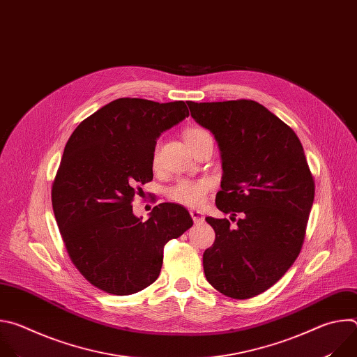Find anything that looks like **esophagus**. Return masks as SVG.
<instances>
[{"label":"esophagus","mask_w":357,"mask_h":357,"mask_svg":"<svg viewBox=\"0 0 357 357\" xmlns=\"http://www.w3.org/2000/svg\"><path fill=\"white\" fill-rule=\"evenodd\" d=\"M190 216H192L195 223H200V222H203V219H205V218H203L202 212H199V211H190Z\"/></svg>","instance_id":"34e87169"}]
</instances>
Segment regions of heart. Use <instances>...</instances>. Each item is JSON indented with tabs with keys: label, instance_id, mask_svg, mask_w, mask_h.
<instances>
[{
	"label": "heart",
	"instance_id": "1",
	"mask_svg": "<svg viewBox=\"0 0 357 357\" xmlns=\"http://www.w3.org/2000/svg\"><path fill=\"white\" fill-rule=\"evenodd\" d=\"M205 135H209V134L205 130L197 128V127L186 128L183 132V138H185L188 146ZM157 160H158V145L154 149V154H152V164L155 165ZM211 188H212V185L209 181L181 179L174 186H171L167 193L171 200L181 203V205H185L189 208H197L205 203L208 193L211 192Z\"/></svg>",
	"mask_w": 357,
	"mask_h": 357
}]
</instances>
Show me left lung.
<instances>
[{"instance_id":"1","label":"left lung","mask_w":357,"mask_h":357,"mask_svg":"<svg viewBox=\"0 0 357 357\" xmlns=\"http://www.w3.org/2000/svg\"><path fill=\"white\" fill-rule=\"evenodd\" d=\"M188 106L219 142L223 178L216 206L230 215L206 218L216 238L203 252V270L223 295L248 299L273 287L299 256L315 181L294 130L257 101Z\"/></svg>"}]
</instances>
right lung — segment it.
I'll use <instances>...</instances> for the list:
<instances>
[{
	"label": "right lung",
	"instance_id": "add662e5",
	"mask_svg": "<svg viewBox=\"0 0 357 357\" xmlns=\"http://www.w3.org/2000/svg\"><path fill=\"white\" fill-rule=\"evenodd\" d=\"M189 116L185 101L123 97L84 119L66 142L52 183V208L66 251L80 274L113 295L154 282L164 245L193 220L175 203H160L142 222L131 203L152 181L157 138Z\"/></svg>",
	"mask_w": 357,
	"mask_h": 357
}]
</instances>
